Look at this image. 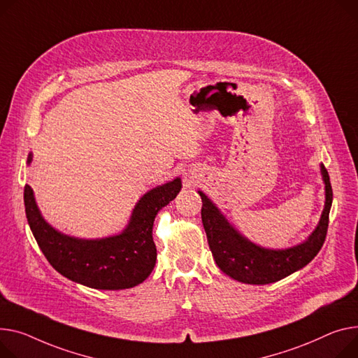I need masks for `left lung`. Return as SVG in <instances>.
Instances as JSON below:
<instances>
[{
  "label": "left lung",
  "instance_id": "left-lung-1",
  "mask_svg": "<svg viewBox=\"0 0 358 358\" xmlns=\"http://www.w3.org/2000/svg\"><path fill=\"white\" fill-rule=\"evenodd\" d=\"M325 182V207L320 224L309 239L285 250H271L253 245L237 233L206 194L200 193L201 220L210 250L217 266L230 278L250 285H266L287 278L311 262L321 250L328 230L332 187L325 166L321 164Z\"/></svg>",
  "mask_w": 358,
  "mask_h": 358
}]
</instances>
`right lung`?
Returning a JSON list of instances; mask_svg holds the SVG:
<instances>
[{
	"mask_svg": "<svg viewBox=\"0 0 358 358\" xmlns=\"http://www.w3.org/2000/svg\"><path fill=\"white\" fill-rule=\"evenodd\" d=\"M180 189V178L151 189L135 206L128 227L121 234L101 241L75 239L47 224L30 185L24 187V206L38 248L59 273L89 288L115 291L136 287L152 272L157 260L154 219Z\"/></svg>",
	"mask_w": 358,
	"mask_h": 358,
	"instance_id": "1",
	"label": "right lung"
}]
</instances>
